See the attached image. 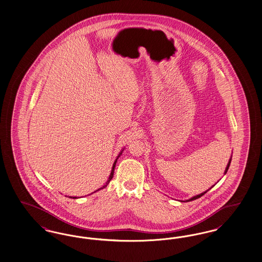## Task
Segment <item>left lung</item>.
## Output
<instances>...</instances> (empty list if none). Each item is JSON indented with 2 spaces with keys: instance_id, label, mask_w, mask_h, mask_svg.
I'll list each match as a JSON object with an SVG mask.
<instances>
[{
  "instance_id": "obj_1",
  "label": "left lung",
  "mask_w": 262,
  "mask_h": 262,
  "mask_svg": "<svg viewBox=\"0 0 262 262\" xmlns=\"http://www.w3.org/2000/svg\"><path fill=\"white\" fill-rule=\"evenodd\" d=\"M231 160H232V157L230 158V160H229V162H228V165H227V167H226V170H225V174L228 172V169H229V167H230V164H231ZM207 192V190L206 191H204V192H202V193H200V194H198V195H195V196H193V198H191V199H189V200H186V201H191V200H198V199H200L201 198L204 193H206Z\"/></svg>"
}]
</instances>
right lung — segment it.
<instances>
[{"label": "right lung", "mask_w": 262, "mask_h": 262, "mask_svg": "<svg viewBox=\"0 0 262 262\" xmlns=\"http://www.w3.org/2000/svg\"><path fill=\"white\" fill-rule=\"evenodd\" d=\"M122 152H123V150H122V151H121V153H120V154H119V156H118V157H117V159H116V160H115V162H114V164H113L112 171H111V174H110V176H109V179H108V181H107V183H106V185H105V186H104V187H101V188H99V189H102V188H104V187H107V186H108V184H109V183H110V181H111V180H112L113 176H114V171H115V167H116V163H117V160H118V158H119V157H120V155H121V154H122ZM99 189H98V190H99ZM96 191H97V190H96ZM71 199H76V198H75H75H71Z\"/></svg>", "instance_id": "add662e5"}]
</instances>
